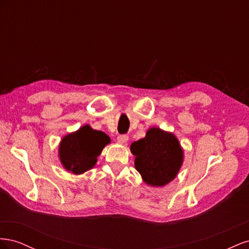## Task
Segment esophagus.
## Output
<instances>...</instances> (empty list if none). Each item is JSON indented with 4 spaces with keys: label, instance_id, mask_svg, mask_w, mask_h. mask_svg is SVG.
<instances>
[{
    "label": "esophagus",
    "instance_id": "34e87169",
    "mask_svg": "<svg viewBox=\"0 0 249 249\" xmlns=\"http://www.w3.org/2000/svg\"><path fill=\"white\" fill-rule=\"evenodd\" d=\"M127 140H129V136H126V135H119L117 137V141L120 144H125Z\"/></svg>",
    "mask_w": 249,
    "mask_h": 249
}]
</instances>
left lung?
<instances>
[{
    "instance_id": "1",
    "label": "left lung",
    "mask_w": 249,
    "mask_h": 249,
    "mask_svg": "<svg viewBox=\"0 0 249 249\" xmlns=\"http://www.w3.org/2000/svg\"><path fill=\"white\" fill-rule=\"evenodd\" d=\"M135 168L150 187H164L176 178L184 162V150L173 133L150 127L144 138L134 141Z\"/></svg>"
}]
</instances>
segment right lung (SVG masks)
Returning <instances> with one entry per match:
<instances>
[{
    "mask_svg": "<svg viewBox=\"0 0 249 249\" xmlns=\"http://www.w3.org/2000/svg\"><path fill=\"white\" fill-rule=\"evenodd\" d=\"M110 142L107 134L85 124L62 137L58 150L60 162L66 171L76 176L83 175L95 166L97 157Z\"/></svg>",
    "mask_w": 249,
    "mask_h": 249,
    "instance_id": "right-lung-1",
    "label": "right lung"
}]
</instances>
